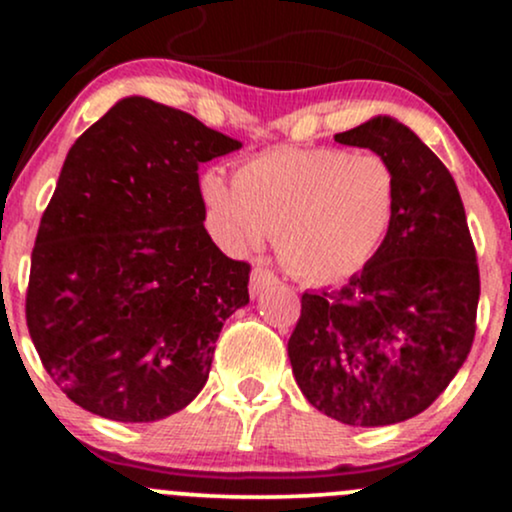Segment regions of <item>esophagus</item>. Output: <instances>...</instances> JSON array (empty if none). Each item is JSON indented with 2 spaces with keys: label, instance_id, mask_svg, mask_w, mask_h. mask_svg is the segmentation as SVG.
I'll use <instances>...</instances> for the list:
<instances>
[{
  "label": "esophagus",
  "instance_id": "esophagus-1",
  "mask_svg": "<svg viewBox=\"0 0 512 512\" xmlns=\"http://www.w3.org/2000/svg\"><path fill=\"white\" fill-rule=\"evenodd\" d=\"M276 276L269 272V269H264V267H255L250 272V293L252 296H260V293L264 291V289H269V286H274L276 284Z\"/></svg>",
  "mask_w": 512,
  "mask_h": 512
}]
</instances>
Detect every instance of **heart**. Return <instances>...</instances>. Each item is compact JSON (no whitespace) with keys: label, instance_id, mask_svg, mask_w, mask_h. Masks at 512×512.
<instances>
[{"label":"heart","instance_id":"obj_1","mask_svg":"<svg viewBox=\"0 0 512 512\" xmlns=\"http://www.w3.org/2000/svg\"><path fill=\"white\" fill-rule=\"evenodd\" d=\"M216 236L228 250H257L276 233V252L310 284L344 279L373 260L397 209V175L378 154L276 146L226 180L199 182Z\"/></svg>","mask_w":512,"mask_h":512}]
</instances>
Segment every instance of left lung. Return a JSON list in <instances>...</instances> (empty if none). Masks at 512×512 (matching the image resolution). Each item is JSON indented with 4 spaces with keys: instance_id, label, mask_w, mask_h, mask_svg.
Returning <instances> with one entry per match:
<instances>
[{
    "instance_id": "left-lung-1",
    "label": "left lung",
    "mask_w": 512,
    "mask_h": 512,
    "mask_svg": "<svg viewBox=\"0 0 512 512\" xmlns=\"http://www.w3.org/2000/svg\"><path fill=\"white\" fill-rule=\"evenodd\" d=\"M334 142L390 161L397 209L380 250L342 289L303 293L293 378L330 419L392 426L431 407L467 361L477 252L450 170L407 125L378 115Z\"/></svg>"
}]
</instances>
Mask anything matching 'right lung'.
<instances>
[{"label": "right lung", "instance_id": "add662e5", "mask_svg": "<svg viewBox=\"0 0 512 512\" xmlns=\"http://www.w3.org/2000/svg\"><path fill=\"white\" fill-rule=\"evenodd\" d=\"M236 149L142 96L117 101L69 149L35 238L26 322L81 409L149 424L207 383L223 322L250 303V264L204 228L197 168Z\"/></svg>", "mask_w": 512, "mask_h": 512}]
</instances>
